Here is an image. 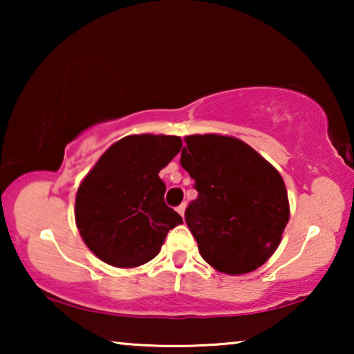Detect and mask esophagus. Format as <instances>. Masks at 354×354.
Segmentation results:
<instances>
[{
    "instance_id": "34e87169",
    "label": "esophagus",
    "mask_w": 354,
    "mask_h": 354,
    "mask_svg": "<svg viewBox=\"0 0 354 354\" xmlns=\"http://www.w3.org/2000/svg\"><path fill=\"white\" fill-rule=\"evenodd\" d=\"M185 207H187L185 203H182L180 206H177V212H178V214H180L182 217H183V214H185Z\"/></svg>"
}]
</instances>
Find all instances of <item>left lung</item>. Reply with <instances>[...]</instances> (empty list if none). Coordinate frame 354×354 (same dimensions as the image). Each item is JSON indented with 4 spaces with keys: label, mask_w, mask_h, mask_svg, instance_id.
<instances>
[{
    "label": "left lung",
    "mask_w": 354,
    "mask_h": 354,
    "mask_svg": "<svg viewBox=\"0 0 354 354\" xmlns=\"http://www.w3.org/2000/svg\"><path fill=\"white\" fill-rule=\"evenodd\" d=\"M183 140L180 164L198 192L185 222L203 259L229 275L258 269L277 250L290 217L282 176L239 138L206 133Z\"/></svg>",
    "instance_id": "obj_1"
}]
</instances>
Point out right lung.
Listing matches in <instances>:
<instances>
[{
	"instance_id": "add662e5",
	"label": "right lung",
	"mask_w": 354,
	"mask_h": 354,
	"mask_svg": "<svg viewBox=\"0 0 354 354\" xmlns=\"http://www.w3.org/2000/svg\"><path fill=\"white\" fill-rule=\"evenodd\" d=\"M174 135H129L106 149L82 180L75 222L85 245L114 268L151 261L182 217L164 203L159 171L180 151Z\"/></svg>"
}]
</instances>
